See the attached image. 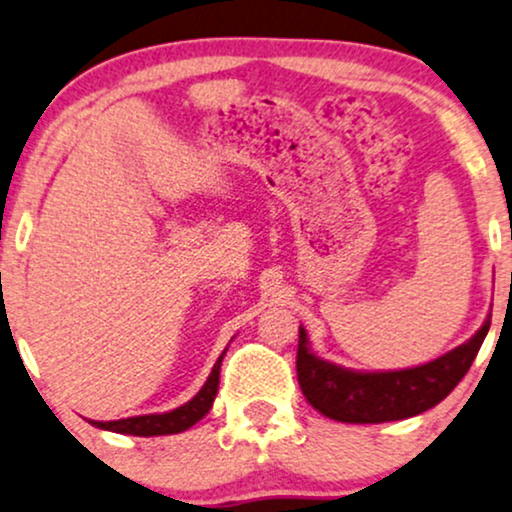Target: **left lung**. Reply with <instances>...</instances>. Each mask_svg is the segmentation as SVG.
I'll return each mask as SVG.
<instances>
[{"instance_id": "obj_1", "label": "left lung", "mask_w": 512, "mask_h": 512, "mask_svg": "<svg viewBox=\"0 0 512 512\" xmlns=\"http://www.w3.org/2000/svg\"><path fill=\"white\" fill-rule=\"evenodd\" d=\"M489 323L491 314L468 342L430 364L385 373L349 371L319 359L307 347V333L300 326L297 380L309 404L340 423H387L418 416L461 383L487 338Z\"/></svg>"}]
</instances>
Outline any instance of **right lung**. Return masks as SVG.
Listing matches in <instances>:
<instances>
[{
  "label": "right lung",
  "mask_w": 512,
  "mask_h": 512,
  "mask_svg": "<svg viewBox=\"0 0 512 512\" xmlns=\"http://www.w3.org/2000/svg\"><path fill=\"white\" fill-rule=\"evenodd\" d=\"M226 349L222 357L217 359L215 368H212L210 378L205 380V385L200 387V392L191 401H186L179 409L167 411V413H151V416H134V418H122V420H92V425L101 430L120 432V435H134V437H155V435H177V432L189 430L191 425H196L205 413L210 411L212 401L217 397L219 387V368H222Z\"/></svg>",
  "instance_id": "right-lung-1"
}]
</instances>
